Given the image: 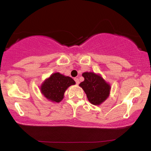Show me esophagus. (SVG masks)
Segmentation results:
<instances>
[{
	"instance_id": "obj_1",
	"label": "esophagus",
	"mask_w": 151,
	"mask_h": 151,
	"mask_svg": "<svg viewBox=\"0 0 151 151\" xmlns=\"http://www.w3.org/2000/svg\"><path fill=\"white\" fill-rule=\"evenodd\" d=\"M74 80H75V81H76V84H79L80 82H79V79H78V78H74Z\"/></svg>"
}]
</instances>
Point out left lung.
<instances>
[{
    "mask_svg": "<svg viewBox=\"0 0 151 151\" xmlns=\"http://www.w3.org/2000/svg\"><path fill=\"white\" fill-rule=\"evenodd\" d=\"M84 80L79 84L85 92L88 100L93 105H100L109 98L111 85L100 74L94 72H84L82 73Z\"/></svg>",
    "mask_w": 151,
    "mask_h": 151,
    "instance_id": "1",
    "label": "left lung"
}]
</instances>
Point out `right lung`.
Wrapping results in <instances>:
<instances>
[{"label": "right lung", "instance_id": "obj_1", "mask_svg": "<svg viewBox=\"0 0 151 151\" xmlns=\"http://www.w3.org/2000/svg\"><path fill=\"white\" fill-rule=\"evenodd\" d=\"M76 84L71 77L58 73H52L42 82L40 92L47 100L52 102H60L63 100L64 94L70 86Z\"/></svg>", "mask_w": 151, "mask_h": 151}]
</instances>
